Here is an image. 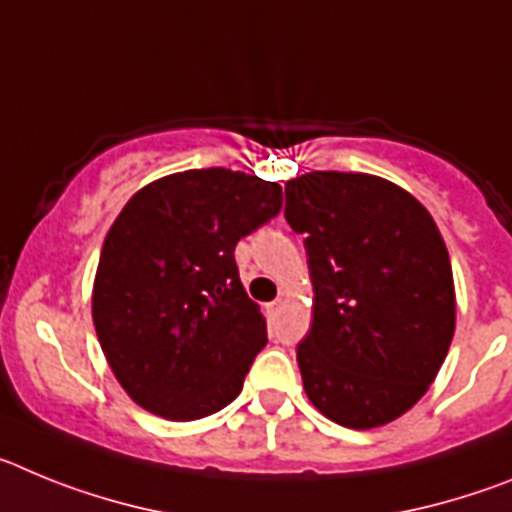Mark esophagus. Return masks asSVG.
<instances>
[{
  "mask_svg": "<svg viewBox=\"0 0 512 512\" xmlns=\"http://www.w3.org/2000/svg\"><path fill=\"white\" fill-rule=\"evenodd\" d=\"M282 305H284L282 300H274V302H269V315H277V312L282 310Z\"/></svg>",
  "mask_w": 512,
  "mask_h": 512,
  "instance_id": "34e87169",
  "label": "esophagus"
}]
</instances>
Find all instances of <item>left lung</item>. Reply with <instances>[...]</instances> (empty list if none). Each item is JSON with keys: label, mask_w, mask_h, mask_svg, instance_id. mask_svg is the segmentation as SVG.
I'll list each match as a JSON object with an SVG mask.
<instances>
[{"label": "left lung", "mask_w": 512, "mask_h": 512, "mask_svg": "<svg viewBox=\"0 0 512 512\" xmlns=\"http://www.w3.org/2000/svg\"><path fill=\"white\" fill-rule=\"evenodd\" d=\"M284 194L315 292L297 346L307 397L346 428L390 423L425 395L454 338L446 243L413 194L379 176L312 171Z\"/></svg>", "instance_id": "1"}]
</instances>
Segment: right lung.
Returning <instances> with one entry per match:
<instances>
[{"instance_id":"right-lung-1","label":"right lung","mask_w":512,"mask_h":512,"mask_svg":"<svg viewBox=\"0 0 512 512\" xmlns=\"http://www.w3.org/2000/svg\"><path fill=\"white\" fill-rule=\"evenodd\" d=\"M282 210V187L192 169L140 189L104 238L92 318L107 364L140 408L169 420L223 410L266 346L235 243Z\"/></svg>"}]
</instances>
